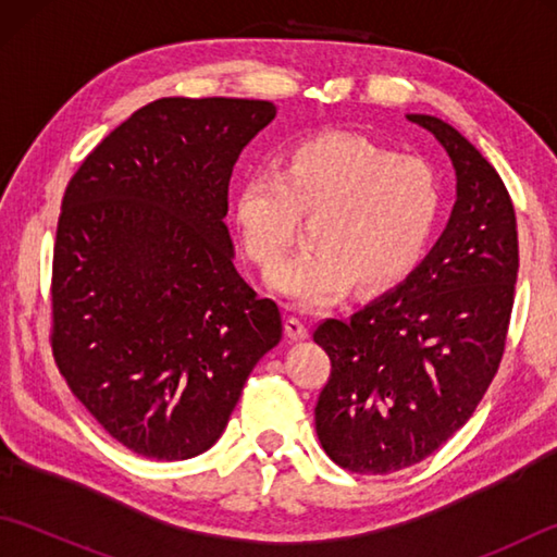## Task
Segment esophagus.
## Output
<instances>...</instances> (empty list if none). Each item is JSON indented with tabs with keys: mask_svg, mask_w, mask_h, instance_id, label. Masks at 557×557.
Here are the masks:
<instances>
[{
	"mask_svg": "<svg viewBox=\"0 0 557 557\" xmlns=\"http://www.w3.org/2000/svg\"><path fill=\"white\" fill-rule=\"evenodd\" d=\"M285 333H287V337H289V339H294V342H301V339L309 337V327H306V323H304V321H299L297 315H289L287 321H285Z\"/></svg>",
	"mask_w": 557,
	"mask_h": 557,
	"instance_id": "obj_1",
	"label": "esophagus"
}]
</instances>
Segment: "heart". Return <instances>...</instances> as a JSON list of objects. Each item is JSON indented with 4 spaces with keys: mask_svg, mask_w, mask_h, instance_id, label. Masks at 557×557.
<instances>
[{
    "mask_svg": "<svg viewBox=\"0 0 557 557\" xmlns=\"http://www.w3.org/2000/svg\"><path fill=\"white\" fill-rule=\"evenodd\" d=\"M441 212V174L429 160L347 134L301 140L277 170L248 172L234 196L239 242L260 268L287 253L301 215H315L313 246L268 275L297 309L333 306L354 282L395 285L429 248Z\"/></svg>",
    "mask_w": 557,
    "mask_h": 557,
    "instance_id": "heart-1",
    "label": "heart"
}]
</instances>
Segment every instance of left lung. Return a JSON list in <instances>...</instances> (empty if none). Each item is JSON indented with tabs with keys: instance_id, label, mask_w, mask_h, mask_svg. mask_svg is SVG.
I'll list each match as a JSON object with an SVG mask.
<instances>
[{
	"instance_id": "1",
	"label": "left lung",
	"mask_w": 557,
	"mask_h": 557,
	"mask_svg": "<svg viewBox=\"0 0 557 557\" xmlns=\"http://www.w3.org/2000/svg\"><path fill=\"white\" fill-rule=\"evenodd\" d=\"M407 120L453 160L449 220L405 282L313 333L333 361L315 405L318 441L357 474L417 465L469 421L500 366L515 301L517 218L498 172L437 116Z\"/></svg>"
}]
</instances>
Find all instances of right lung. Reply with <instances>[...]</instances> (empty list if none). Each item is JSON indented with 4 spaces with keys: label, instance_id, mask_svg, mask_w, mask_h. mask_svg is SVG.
Wrapping results in <instances>:
<instances>
[{
    "label": "right lung",
    "instance_id": "right-lung-1",
    "mask_svg": "<svg viewBox=\"0 0 557 557\" xmlns=\"http://www.w3.org/2000/svg\"><path fill=\"white\" fill-rule=\"evenodd\" d=\"M268 100L162 98L71 176L52 263V354L71 393L148 459L218 443L282 315L234 268L224 218Z\"/></svg>",
    "mask_w": 557,
    "mask_h": 557
}]
</instances>
